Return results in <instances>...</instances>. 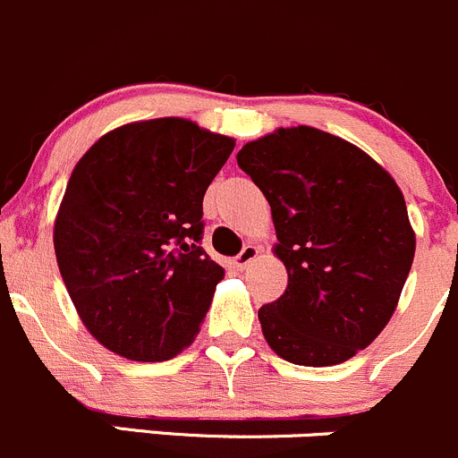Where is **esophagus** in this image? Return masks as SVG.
I'll use <instances>...</instances> for the list:
<instances>
[{
  "label": "esophagus",
  "mask_w": 458,
  "mask_h": 458,
  "mask_svg": "<svg viewBox=\"0 0 458 458\" xmlns=\"http://www.w3.org/2000/svg\"><path fill=\"white\" fill-rule=\"evenodd\" d=\"M257 252H259V250H257V246H252V243H248V246H243L242 252H239V255L234 257V266H237L239 270H243L248 264H250L252 259H255Z\"/></svg>",
  "instance_id": "obj_1"
}]
</instances>
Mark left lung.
Returning <instances> with one entry per match:
<instances>
[{
	"mask_svg": "<svg viewBox=\"0 0 458 458\" xmlns=\"http://www.w3.org/2000/svg\"><path fill=\"white\" fill-rule=\"evenodd\" d=\"M237 163L270 203L288 273L284 295L259 309L266 342L293 365L349 360L389 322L414 261L396 181L356 145L304 125L243 145Z\"/></svg>",
	"mask_w": 458,
	"mask_h": 458,
	"instance_id": "1",
	"label": "left lung"
}]
</instances>
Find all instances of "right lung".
Returning <instances> with one entry per match:
<instances>
[{
    "label": "right lung",
    "instance_id": "obj_1",
    "mask_svg": "<svg viewBox=\"0 0 458 458\" xmlns=\"http://www.w3.org/2000/svg\"><path fill=\"white\" fill-rule=\"evenodd\" d=\"M233 149L192 121L157 118L78 161L53 243L80 319L109 352L161 362L197 337L225 275L201 248L203 194Z\"/></svg>",
    "mask_w": 458,
    "mask_h": 458
}]
</instances>
